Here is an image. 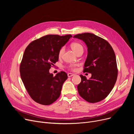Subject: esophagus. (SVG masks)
<instances>
[{"instance_id": "1", "label": "esophagus", "mask_w": 134, "mask_h": 134, "mask_svg": "<svg viewBox=\"0 0 134 134\" xmlns=\"http://www.w3.org/2000/svg\"><path fill=\"white\" fill-rule=\"evenodd\" d=\"M67 75H68V77H71V76H73L74 75V74H73V73H68L67 74Z\"/></svg>"}]
</instances>
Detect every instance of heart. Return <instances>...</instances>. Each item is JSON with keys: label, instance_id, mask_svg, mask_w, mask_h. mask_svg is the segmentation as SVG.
Returning <instances> with one entry per match:
<instances>
[{"label": "heart", "instance_id": "heart-1", "mask_svg": "<svg viewBox=\"0 0 134 134\" xmlns=\"http://www.w3.org/2000/svg\"><path fill=\"white\" fill-rule=\"evenodd\" d=\"M70 46H71V48H72V50L76 54H77V53H79V52H80L81 51H83L82 46L80 43H78V42H72V43L71 44V45H70ZM63 52H64V48L62 47L59 51L58 56H59V58L61 57V56L62 55V54L63 53ZM68 68L69 69H71V70H74L75 69V68L72 66H69L68 67Z\"/></svg>", "mask_w": 134, "mask_h": 134}]
</instances>
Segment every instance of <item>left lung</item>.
I'll return each mask as SVG.
<instances>
[{"instance_id": "obj_1", "label": "left lung", "mask_w": 134, "mask_h": 134, "mask_svg": "<svg viewBox=\"0 0 134 134\" xmlns=\"http://www.w3.org/2000/svg\"><path fill=\"white\" fill-rule=\"evenodd\" d=\"M73 37L86 43L88 54L83 72L92 74L90 79L80 75L81 81L77 86L79 94L89 103L99 102L109 94L117 80L118 69L114 49L107 41L93 34H79Z\"/></svg>"}]
</instances>
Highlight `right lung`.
Segmentation results:
<instances>
[{
    "mask_svg": "<svg viewBox=\"0 0 134 134\" xmlns=\"http://www.w3.org/2000/svg\"><path fill=\"white\" fill-rule=\"evenodd\" d=\"M72 37L71 35H48L33 41L26 48L20 74L27 93L36 103L51 105L60 97L67 74L62 71L54 76L49 71L58 61L60 49Z\"/></svg>",
    "mask_w": 134,
    "mask_h": 134,
    "instance_id": "right-lung-1",
    "label": "right lung"
}]
</instances>
